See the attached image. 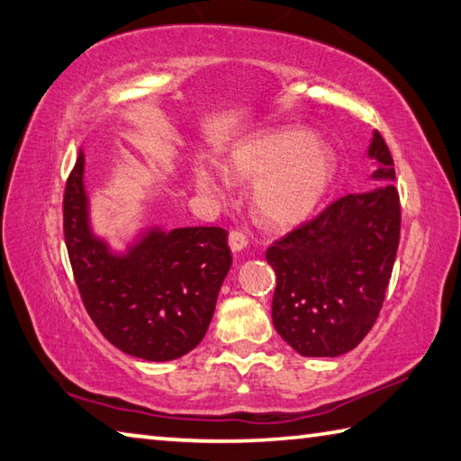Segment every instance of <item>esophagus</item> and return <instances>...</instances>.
Listing matches in <instances>:
<instances>
[{"mask_svg":"<svg viewBox=\"0 0 461 461\" xmlns=\"http://www.w3.org/2000/svg\"><path fill=\"white\" fill-rule=\"evenodd\" d=\"M229 247L232 249V251H243V249L247 247V237H245V232H240V230H230L229 232Z\"/></svg>","mask_w":461,"mask_h":461,"instance_id":"esophagus-1","label":"esophagus"}]
</instances>
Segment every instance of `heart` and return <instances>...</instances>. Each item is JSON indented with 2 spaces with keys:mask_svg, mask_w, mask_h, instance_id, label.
Wrapping results in <instances>:
<instances>
[{
  "mask_svg": "<svg viewBox=\"0 0 461 461\" xmlns=\"http://www.w3.org/2000/svg\"><path fill=\"white\" fill-rule=\"evenodd\" d=\"M226 174L259 180L253 200L265 224L294 226L324 200L336 174V158L305 129L281 127L237 145ZM194 182L202 192H218L216 180L204 169L194 172Z\"/></svg>",
  "mask_w": 461,
  "mask_h": 461,
  "instance_id": "obj_1",
  "label": "heart"
}]
</instances>
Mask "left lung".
Wrapping results in <instances>:
<instances>
[{
    "label": "left lung",
    "instance_id": "1",
    "mask_svg": "<svg viewBox=\"0 0 461 461\" xmlns=\"http://www.w3.org/2000/svg\"><path fill=\"white\" fill-rule=\"evenodd\" d=\"M373 177L394 180L389 145L375 131ZM401 237L394 185L346 194L267 249L276 271L271 316L302 357H340L362 342L381 313Z\"/></svg>",
    "mask_w": 461,
    "mask_h": 461
}]
</instances>
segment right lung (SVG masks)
I'll use <instances>...</instances> for the list:
<instances>
[{"label": "right lung", "mask_w": 461, "mask_h": 461, "mask_svg": "<svg viewBox=\"0 0 461 461\" xmlns=\"http://www.w3.org/2000/svg\"><path fill=\"white\" fill-rule=\"evenodd\" d=\"M85 156L67 180L64 240L85 310L107 340L135 358L164 362L196 348L230 269L221 226L145 232L127 255H113L88 226Z\"/></svg>", "instance_id": "obj_1"}]
</instances>
